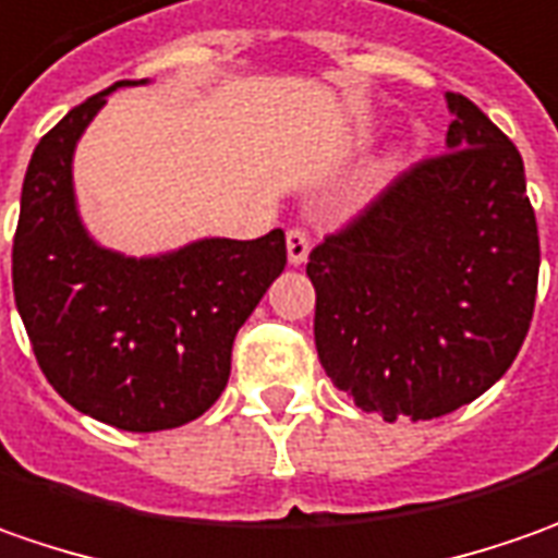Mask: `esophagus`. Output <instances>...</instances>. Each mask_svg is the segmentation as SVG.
<instances>
[{
  "label": "esophagus",
  "mask_w": 558,
  "mask_h": 558,
  "mask_svg": "<svg viewBox=\"0 0 558 558\" xmlns=\"http://www.w3.org/2000/svg\"><path fill=\"white\" fill-rule=\"evenodd\" d=\"M308 250H312V234L305 228H290L287 231V256L293 265H302L308 259Z\"/></svg>",
  "instance_id": "1"
}]
</instances>
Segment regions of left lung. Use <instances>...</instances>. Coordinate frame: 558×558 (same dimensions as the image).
I'll return each mask as SVG.
<instances>
[{
	"label": "left lung",
	"instance_id": "8db88e82",
	"mask_svg": "<svg viewBox=\"0 0 558 558\" xmlns=\"http://www.w3.org/2000/svg\"><path fill=\"white\" fill-rule=\"evenodd\" d=\"M423 157L308 253L320 367L361 411L433 420L507 374L529 337L541 238L522 154L448 92Z\"/></svg>",
	"mask_w": 558,
	"mask_h": 558
}]
</instances>
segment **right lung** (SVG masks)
Masks as SVG:
<instances>
[{
	"label": "right lung",
	"mask_w": 558,
	"mask_h": 558,
	"mask_svg": "<svg viewBox=\"0 0 558 558\" xmlns=\"http://www.w3.org/2000/svg\"><path fill=\"white\" fill-rule=\"evenodd\" d=\"M117 86L73 107L33 150L11 283L54 392L107 426L160 433L219 401L234 337L283 271L287 238L280 228L256 241L213 238L160 259H125L88 241L70 160Z\"/></svg>",
	"instance_id": "obj_1"
}]
</instances>
